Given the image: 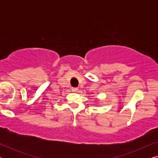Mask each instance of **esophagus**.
<instances>
[{
	"instance_id": "34e87169",
	"label": "esophagus",
	"mask_w": 158,
	"mask_h": 158,
	"mask_svg": "<svg viewBox=\"0 0 158 158\" xmlns=\"http://www.w3.org/2000/svg\"><path fill=\"white\" fill-rule=\"evenodd\" d=\"M71 90H72V91L73 93H77V90H78V88H71Z\"/></svg>"
}]
</instances>
